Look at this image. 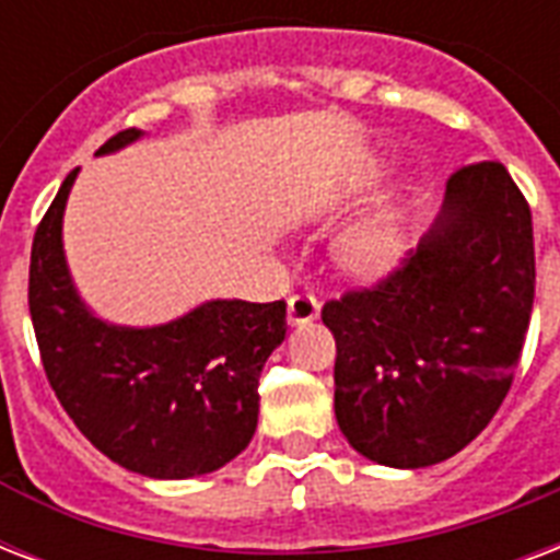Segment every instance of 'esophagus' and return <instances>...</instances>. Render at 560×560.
Wrapping results in <instances>:
<instances>
[{
    "label": "esophagus",
    "instance_id": "1",
    "mask_svg": "<svg viewBox=\"0 0 560 560\" xmlns=\"http://www.w3.org/2000/svg\"><path fill=\"white\" fill-rule=\"evenodd\" d=\"M319 314V299L314 293H296L288 299V319L293 326L299 323H311Z\"/></svg>",
    "mask_w": 560,
    "mask_h": 560
}]
</instances>
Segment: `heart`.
Listing matches in <instances>:
<instances>
[{
  "mask_svg": "<svg viewBox=\"0 0 560 560\" xmlns=\"http://www.w3.org/2000/svg\"><path fill=\"white\" fill-rule=\"evenodd\" d=\"M405 252V229L399 213L378 211L355 223L343 237V261L358 272H382Z\"/></svg>",
  "mask_w": 560,
  "mask_h": 560,
  "instance_id": "heart-1",
  "label": "heart"
}]
</instances>
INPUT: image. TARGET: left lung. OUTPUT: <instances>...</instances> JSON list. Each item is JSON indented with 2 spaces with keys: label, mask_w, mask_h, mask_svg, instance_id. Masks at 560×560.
Segmentation results:
<instances>
[{
  "label": "left lung",
  "mask_w": 560,
  "mask_h": 560,
  "mask_svg": "<svg viewBox=\"0 0 560 560\" xmlns=\"http://www.w3.org/2000/svg\"><path fill=\"white\" fill-rule=\"evenodd\" d=\"M535 302L526 196L499 161L455 170L411 258L323 305L335 335V417L384 467H432L493 420Z\"/></svg>",
  "instance_id": "8db88e82"
}]
</instances>
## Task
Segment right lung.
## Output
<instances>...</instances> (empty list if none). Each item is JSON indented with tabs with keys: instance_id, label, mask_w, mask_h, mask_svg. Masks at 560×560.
<instances>
[{
	"instance_id": "add662e5",
	"label": "right lung",
	"mask_w": 560,
	"mask_h": 560,
	"mask_svg": "<svg viewBox=\"0 0 560 560\" xmlns=\"http://www.w3.org/2000/svg\"><path fill=\"white\" fill-rule=\"evenodd\" d=\"M126 128L100 155L138 140ZM72 170L34 232L28 311L43 370L88 441L149 479H194L249 446L258 378L288 331V305L213 299L155 328L108 326L84 308L63 261Z\"/></svg>"
}]
</instances>
